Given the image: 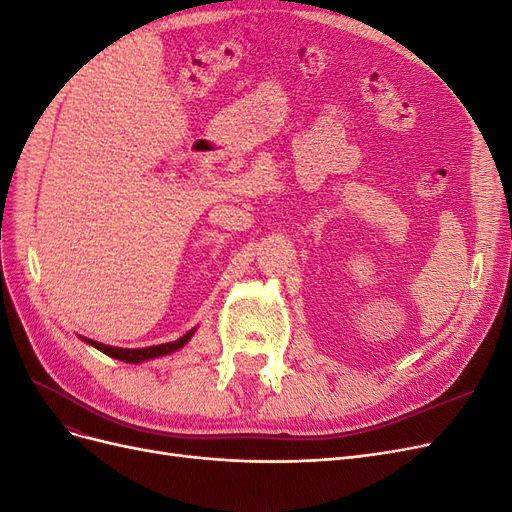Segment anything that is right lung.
I'll return each instance as SVG.
<instances>
[{"mask_svg": "<svg viewBox=\"0 0 512 512\" xmlns=\"http://www.w3.org/2000/svg\"><path fill=\"white\" fill-rule=\"evenodd\" d=\"M196 329L188 331L183 337L175 339V342H168V344H160V346H149V348H115V346H104L100 342H94V339H87L83 337V342H87L89 346L98 348L100 352L113 356V359H119V361H126V363H143V361H149V359H156V356H164V354H170L175 352L179 348H183L185 344L190 342L192 335H194Z\"/></svg>", "mask_w": 512, "mask_h": 512, "instance_id": "add662e5", "label": "right lung"}]
</instances>
